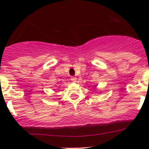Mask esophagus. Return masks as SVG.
<instances>
[{
  "label": "esophagus",
  "mask_w": 149,
  "mask_h": 149,
  "mask_svg": "<svg viewBox=\"0 0 149 149\" xmlns=\"http://www.w3.org/2000/svg\"><path fill=\"white\" fill-rule=\"evenodd\" d=\"M76 80H77V79H76V77H74V76H72V77H71V81H72L76 82Z\"/></svg>",
  "instance_id": "1"
}]
</instances>
